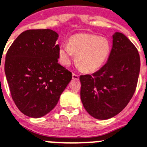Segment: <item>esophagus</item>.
Returning <instances> with one entry per match:
<instances>
[{
    "label": "esophagus",
    "instance_id": "esophagus-1",
    "mask_svg": "<svg viewBox=\"0 0 147 147\" xmlns=\"http://www.w3.org/2000/svg\"><path fill=\"white\" fill-rule=\"evenodd\" d=\"M72 77H73V79L74 80H79V78H80L79 75L77 74H74V73L73 74Z\"/></svg>",
    "mask_w": 147,
    "mask_h": 147
}]
</instances>
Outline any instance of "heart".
Here are the masks:
<instances>
[{
    "mask_svg": "<svg viewBox=\"0 0 147 147\" xmlns=\"http://www.w3.org/2000/svg\"><path fill=\"white\" fill-rule=\"evenodd\" d=\"M111 49V42L105 37L93 34H77L70 37L68 45L61 47L60 61L64 65H69L75 55L77 66L84 72L92 73L105 64Z\"/></svg>",
    "mask_w": 147,
    "mask_h": 147,
    "instance_id": "1",
    "label": "heart"
}]
</instances>
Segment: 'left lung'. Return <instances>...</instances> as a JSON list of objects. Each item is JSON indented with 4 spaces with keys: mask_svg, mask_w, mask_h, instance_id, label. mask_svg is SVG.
I'll use <instances>...</instances> for the list:
<instances>
[{
    "mask_svg": "<svg viewBox=\"0 0 147 147\" xmlns=\"http://www.w3.org/2000/svg\"><path fill=\"white\" fill-rule=\"evenodd\" d=\"M140 59L134 45L121 32L113 35L106 64L92 75H81L80 98L93 118H111L127 106L136 90Z\"/></svg>",
    "mask_w": 147,
    "mask_h": 147,
    "instance_id": "1",
    "label": "left lung"
}]
</instances>
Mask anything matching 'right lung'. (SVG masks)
I'll use <instances>...</instances> for the list:
<instances>
[{"instance_id": "right-lung-1", "label": "right lung", "mask_w": 147, "mask_h": 147, "mask_svg": "<svg viewBox=\"0 0 147 147\" xmlns=\"http://www.w3.org/2000/svg\"><path fill=\"white\" fill-rule=\"evenodd\" d=\"M58 34L29 29L15 39L6 55L4 70L15 105L26 115L40 118L56 106L72 73L58 64Z\"/></svg>"}]
</instances>
